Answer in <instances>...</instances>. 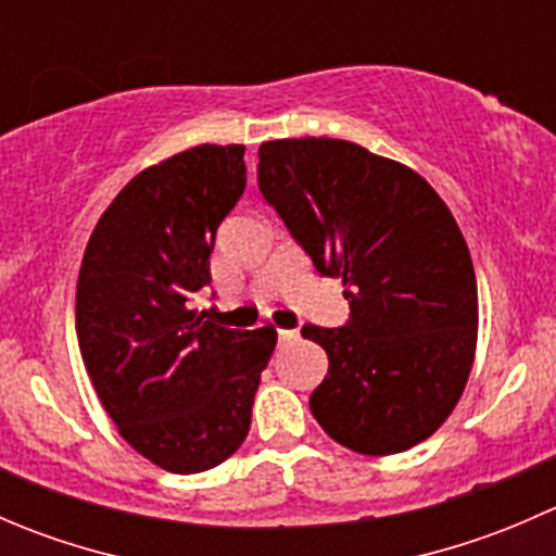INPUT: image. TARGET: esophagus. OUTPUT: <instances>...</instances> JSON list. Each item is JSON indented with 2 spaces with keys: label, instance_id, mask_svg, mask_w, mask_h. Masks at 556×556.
Here are the masks:
<instances>
[{
  "label": "esophagus",
  "instance_id": "obj_1",
  "mask_svg": "<svg viewBox=\"0 0 556 556\" xmlns=\"http://www.w3.org/2000/svg\"><path fill=\"white\" fill-rule=\"evenodd\" d=\"M299 339V330H279V344H293Z\"/></svg>",
  "mask_w": 556,
  "mask_h": 556
}]
</instances>
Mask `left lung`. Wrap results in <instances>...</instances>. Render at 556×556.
<instances>
[{
	"mask_svg": "<svg viewBox=\"0 0 556 556\" xmlns=\"http://www.w3.org/2000/svg\"><path fill=\"white\" fill-rule=\"evenodd\" d=\"M257 159L263 199L350 301L341 328H301L328 352L314 419L352 452L412 450L457 406L479 333L473 263L450 206L417 172L344 139H274Z\"/></svg>",
	"mask_w": 556,
	"mask_h": 556,
	"instance_id": "left-lung-1",
	"label": "left lung"
}]
</instances>
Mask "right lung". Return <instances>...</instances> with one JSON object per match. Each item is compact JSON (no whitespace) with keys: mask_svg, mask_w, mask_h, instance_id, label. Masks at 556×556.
Returning a JSON list of instances; mask_svg holds the SVG:
<instances>
[{"mask_svg":"<svg viewBox=\"0 0 556 556\" xmlns=\"http://www.w3.org/2000/svg\"><path fill=\"white\" fill-rule=\"evenodd\" d=\"M244 144H199L139 172L99 217L77 277V341L104 412L142 457L201 473L242 446L277 330L190 309L217 226L242 199Z\"/></svg>","mask_w":556,"mask_h":556,"instance_id":"right-lung-1","label":"right lung"}]
</instances>
